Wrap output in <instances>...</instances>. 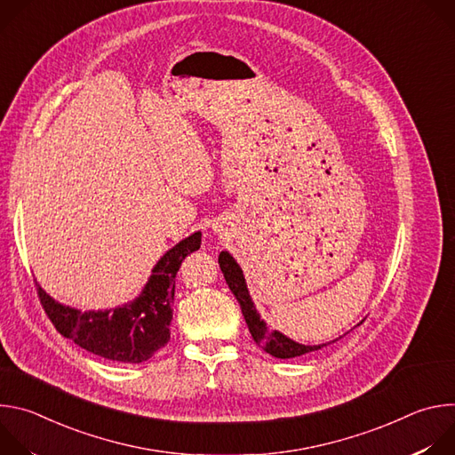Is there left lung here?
<instances>
[{
    "instance_id": "1",
    "label": "left lung",
    "mask_w": 455,
    "mask_h": 455,
    "mask_svg": "<svg viewBox=\"0 0 455 455\" xmlns=\"http://www.w3.org/2000/svg\"><path fill=\"white\" fill-rule=\"evenodd\" d=\"M218 263H220V268L223 272V277L230 288V291L235 295L239 306H241V311H243V316L246 320V326H248V331L251 333V339L255 340L257 346H261L267 353H270L272 356L275 358H297V356H302V355H307V353H313V351H318V349H323L328 347L335 342H339L342 337H346L347 333L330 340V342H323V344H299L291 339H288L286 335H283L281 331H275V330H270L267 326V322L261 318V315H259V311L255 309V304L250 297V291H248V286H246V281H244V275H243V270L241 267L237 265L235 259L227 251L223 250L218 257ZM363 320H360L356 326H360Z\"/></svg>"
}]
</instances>
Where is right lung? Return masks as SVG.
<instances>
[{
    "label": "right lung",
    "mask_w": 455,
    "mask_h": 455,
    "mask_svg": "<svg viewBox=\"0 0 455 455\" xmlns=\"http://www.w3.org/2000/svg\"><path fill=\"white\" fill-rule=\"evenodd\" d=\"M200 246L202 232H194L169 248L153 267L140 295L116 307L83 311L60 304L39 284L37 293L62 337L106 360L140 363L169 342L176 272L183 259Z\"/></svg>",
    "instance_id": "add662e5"
}]
</instances>
